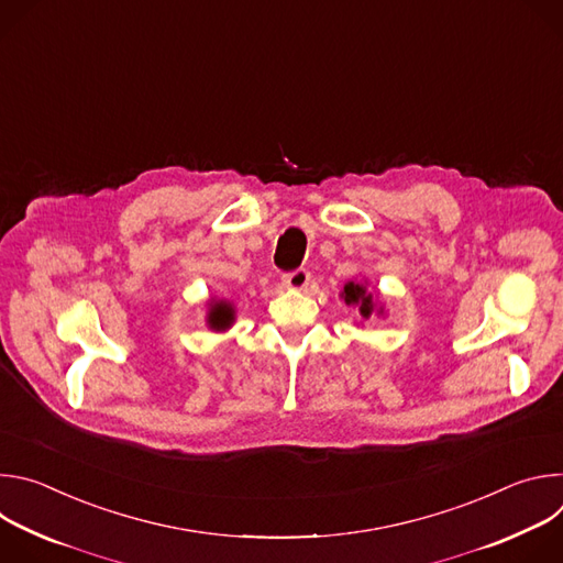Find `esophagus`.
<instances>
[{
  "mask_svg": "<svg viewBox=\"0 0 563 563\" xmlns=\"http://www.w3.org/2000/svg\"><path fill=\"white\" fill-rule=\"evenodd\" d=\"M309 280H311V274L307 269H296V272L283 276V287L291 289V291H302V289H307Z\"/></svg>",
  "mask_w": 563,
  "mask_h": 563,
  "instance_id": "esophagus-1",
  "label": "esophagus"
}]
</instances>
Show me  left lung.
Here are the masks:
<instances>
[{
  "instance_id": "8db88e82",
  "label": "left lung",
  "mask_w": 563,
  "mask_h": 563,
  "mask_svg": "<svg viewBox=\"0 0 563 563\" xmlns=\"http://www.w3.org/2000/svg\"><path fill=\"white\" fill-rule=\"evenodd\" d=\"M367 287V280H347L339 296L345 300V305L356 307L363 320H367L369 316H385V305L380 302L378 291H372Z\"/></svg>"
}]
</instances>
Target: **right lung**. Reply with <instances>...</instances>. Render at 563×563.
Masks as SVG:
<instances>
[{
  "label": "right lung",
  "mask_w": 563,
  "mask_h": 563,
  "mask_svg": "<svg viewBox=\"0 0 563 563\" xmlns=\"http://www.w3.org/2000/svg\"><path fill=\"white\" fill-rule=\"evenodd\" d=\"M235 323V307L229 300H209L207 307V328L213 332H224Z\"/></svg>",
  "instance_id": "1"
}]
</instances>
